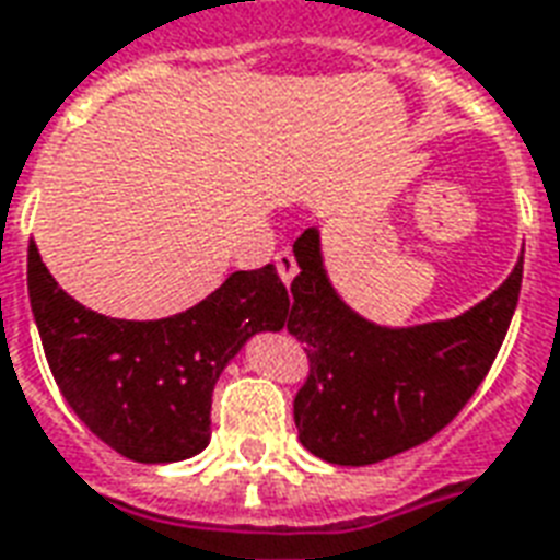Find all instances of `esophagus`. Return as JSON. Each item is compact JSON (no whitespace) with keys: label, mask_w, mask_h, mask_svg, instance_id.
Segmentation results:
<instances>
[{"label":"esophagus","mask_w":560,"mask_h":560,"mask_svg":"<svg viewBox=\"0 0 560 560\" xmlns=\"http://www.w3.org/2000/svg\"><path fill=\"white\" fill-rule=\"evenodd\" d=\"M276 269H279V276L284 284H291L293 276L300 272V267H296V258H293L291 248H281V252H276Z\"/></svg>","instance_id":"1"}]
</instances>
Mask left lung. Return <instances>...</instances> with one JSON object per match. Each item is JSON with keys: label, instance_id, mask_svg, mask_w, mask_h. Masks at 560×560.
Here are the masks:
<instances>
[{"label": "left lung", "instance_id": "1", "mask_svg": "<svg viewBox=\"0 0 560 560\" xmlns=\"http://www.w3.org/2000/svg\"><path fill=\"white\" fill-rule=\"evenodd\" d=\"M288 332L308 353L293 397L300 442L335 466H371L428 442L469 404L495 362L523 288V258L499 291L454 320L385 329L326 279L317 228L293 243Z\"/></svg>", "mask_w": 560, "mask_h": 560}]
</instances>
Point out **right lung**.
<instances>
[{
    "label": "right lung",
    "mask_w": 560,
    "mask_h": 560,
    "mask_svg": "<svg viewBox=\"0 0 560 560\" xmlns=\"http://www.w3.org/2000/svg\"><path fill=\"white\" fill-rule=\"evenodd\" d=\"M28 302L56 385L80 421L136 463H177L210 442L213 385L255 332H279L291 296L272 264L163 320H115L85 308L28 248Z\"/></svg>",
    "instance_id": "1"
}]
</instances>
